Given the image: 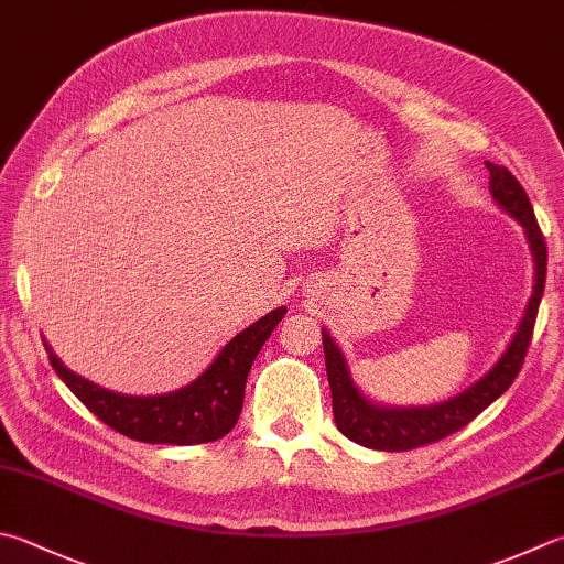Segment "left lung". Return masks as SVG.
Instances as JSON below:
<instances>
[{
    "instance_id": "1",
    "label": "left lung",
    "mask_w": 564,
    "mask_h": 564,
    "mask_svg": "<svg viewBox=\"0 0 564 564\" xmlns=\"http://www.w3.org/2000/svg\"><path fill=\"white\" fill-rule=\"evenodd\" d=\"M486 166L491 172L494 198L525 228L530 248H533L535 254V292L530 296V304L523 322H520L518 334L513 336L511 346H508L503 358L494 366L491 373H486L479 382H474L462 395L430 408H378L356 390V386L348 378L341 350H338V346L328 338L326 332H322L326 376L328 386H332L334 420L338 432L350 442L380 452H408L424 447V444L440 442L449 437L452 432L466 427L476 414H481L496 398H501L511 388L520 368H523L528 346L533 341L538 306L545 290L547 246L533 214V206H530V198L518 178L506 166H496L491 162H486Z\"/></svg>"
}]
</instances>
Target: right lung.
I'll use <instances>...</instances> for the list:
<instances>
[{"mask_svg":"<svg viewBox=\"0 0 564 564\" xmlns=\"http://www.w3.org/2000/svg\"><path fill=\"white\" fill-rule=\"evenodd\" d=\"M284 312V306H280L240 332L191 386L154 398H132L105 390L68 370L51 354V348L46 350L53 370L73 395L115 432L150 444H204L226 437L236 427L252 360L274 326L282 322Z\"/></svg>","mask_w":564,"mask_h":564,"instance_id":"add662e5","label":"right lung"}]
</instances>
